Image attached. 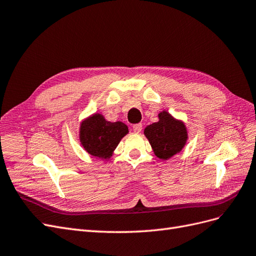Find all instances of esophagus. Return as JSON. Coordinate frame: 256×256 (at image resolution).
Returning <instances> with one entry per match:
<instances>
[{
    "mask_svg": "<svg viewBox=\"0 0 256 256\" xmlns=\"http://www.w3.org/2000/svg\"><path fill=\"white\" fill-rule=\"evenodd\" d=\"M142 130V123H137V124H134L133 126V130L135 132V133H140Z\"/></svg>",
    "mask_w": 256,
    "mask_h": 256,
    "instance_id": "34e87169",
    "label": "esophagus"
}]
</instances>
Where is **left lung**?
<instances>
[{"label":"left lung","mask_w":256,"mask_h":256,"mask_svg":"<svg viewBox=\"0 0 256 256\" xmlns=\"http://www.w3.org/2000/svg\"><path fill=\"white\" fill-rule=\"evenodd\" d=\"M158 118L160 121L144 128V135L155 155L162 160H168L183 149L187 130L182 121L176 120L167 112H160Z\"/></svg>","instance_id":"8db88e82"}]
</instances>
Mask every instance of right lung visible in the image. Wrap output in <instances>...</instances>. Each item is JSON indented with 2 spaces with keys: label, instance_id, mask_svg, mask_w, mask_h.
<instances>
[{
  "label": "right lung",
  "instance_id": "1",
  "mask_svg": "<svg viewBox=\"0 0 256 256\" xmlns=\"http://www.w3.org/2000/svg\"><path fill=\"white\" fill-rule=\"evenodd\" d=\"M128 133V126L120 121H106L100 114L82 122L80 140L84 149L92 156L108 158L122 137Z\"/></svg>",
  "mask_w": 256,
  "mask_h": 256
}]
</instances>
